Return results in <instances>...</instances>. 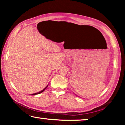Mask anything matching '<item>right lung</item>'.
Listing matches in <instances>:
<instances>
[{"mask_svg":"<svg viewBox=\"0 0 125 125\" xmlns=\"http://www.w3.org/2000/svg\"><path fill=\"white\" fill-rule=\"evenodd\" d=\"M47 87H48V85H47V86H46V87H45V88H44V89H43V90H42V91L39 92H38V93H33V94H32V95H36V94H40V93H42V92H44V90H45V89H46V88H47Z\"/></svg>","mask_w":125,"mask_h":125,"instance_id":"add662e5","label":"right lung"}]
</instances>
